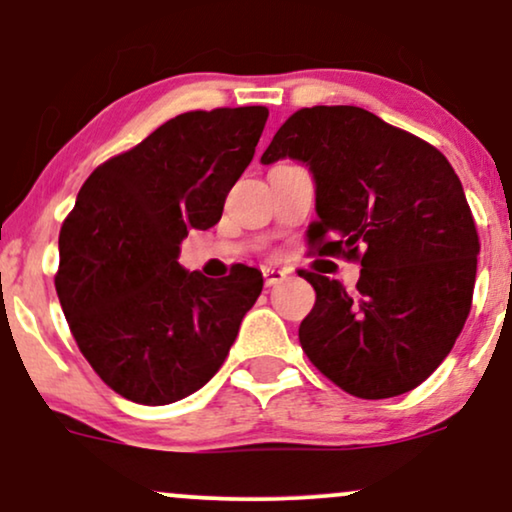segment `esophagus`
I'll return each instance as SVG.
<instances>
[{
	"label": "esophagus",
	"instance_id": "34e87169",
	"mask_svg": "<svg viewBox=\"0 0 512 512\" xmlns=\"http://www.w3.org/2000/svg\"><path fill=\"white\" fill-rule=\"evenodd\" d=\"M262 276H264V284L276 286L286 279V272L284 269H276V267H262Z\"/></svg>",
	"mask_w": 512,
	"mask_h": 512
}]
</instances>
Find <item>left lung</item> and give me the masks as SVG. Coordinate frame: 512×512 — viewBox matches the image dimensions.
<instances>
[{
  "instance_id": "8db88e82",
  "label": "left lung",
  "mask_w": 512,
  "mask_h": 512,
  "mask_svg": "<svg viewBox=\"0 0 512 512\" xmlns=\"http://www.w3.org/2000/svg\"><path fill=\"white\" fill-rule=\"evenodd\" d=\"M279 158L315 178L310 250L361 262L354 293L301 269L315 289L298 330L305 356L354 397L414 390L472 308L479 236L460 178L436 146L356 105L293 113L262 163Z\"/></svg>"
}]
</instances>
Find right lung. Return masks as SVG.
Returning <instances> with one entry per match:
<instances>
[{
    "label": "right lung",
    "mask_w": 512,
    "mask_h": 512,
    "mask_svg": "<svg viewBox=\"0 0 512 512\" xmlns=\"http://www.w3.org/2000/svg\"><path fill=\"white\" fill-rule=\"evenodd\" d=\"M267 117L264 105L182 113L81 185L55 289L79 351L117 395L178 402L226 361L262 274L236 264L207 279L185 272L178 252L190 228L219 223Z\"/></svg>",
    "instance_id": "obj_1"
}]
</instances>
